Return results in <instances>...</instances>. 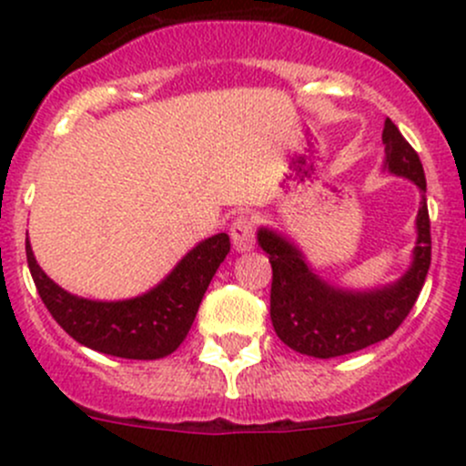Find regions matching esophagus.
Returning <instances> with one entry per match:
<instances>
[{"label": "esophagus", "mask_w": 466, "mask_h": 466, "mask_svg": "<svg viewBox=\"0 0 466 466\" xmlns=\"http://www.w3.org/2000/svg\"><path fill=\"white\" fill-rule=\"evenodd\" d=\"M229 237H232V248L237 252H249L254 248V229L248 218L238 217L234 220L232 229H229Z\"/></svg>", "instance_id": "esophagus-1"}]
</instances>
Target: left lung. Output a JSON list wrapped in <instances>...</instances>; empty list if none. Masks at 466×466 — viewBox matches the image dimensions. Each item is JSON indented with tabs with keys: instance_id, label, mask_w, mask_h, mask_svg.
Segmentation results:
<instances>
[{
	"instance_id": "left-lung-1",
	"label": "left lung",
	"mask_w": 466,
	"mask_h": 466,
	"mask_svg": "<svg viewBox=\"0 0 466 466\" xmlns=\"http://www.w3.org/2000/svg\"><path fill=\"white\" fill-rule=\"evenodd\" d=\"M384 171L410 180L422 194L415 217V248L410 263L395 281L373 288H341L323 279L308 261L290 234L261 225L258 248L270 257L272 292L270 317L279 339L308 357L349 355L386 339L406 319L431 266V223L427 209V178L420 156L386 117Z\"/></svg>"
}]
</instances>
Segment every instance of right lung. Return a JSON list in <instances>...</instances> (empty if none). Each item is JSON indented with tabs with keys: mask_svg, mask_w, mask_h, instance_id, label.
<instances>
[{
	"mask_svg": "<svg viewBox=\"0 0 466 466\" xmlns=\"http://www.w3.org/2000/svg\"><path fill=\"white\" fill-rule=\"evenodd\" d=\"M229 252V237L214 234L138 297L86 299L71 295L39 268L26 237L28 270L53 319L86 349L125 360H158L183 344L209 281Z\"/></svg>",
	"mask_w": 466,
	"mask_h": 466,
	"instance_id": "right-lung-1",
	"label": "right lung"
}]
</instances>
